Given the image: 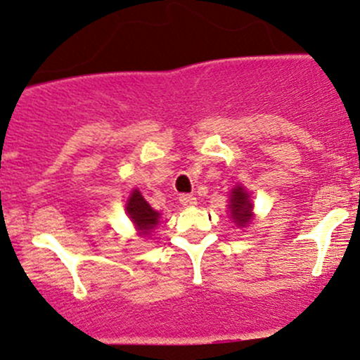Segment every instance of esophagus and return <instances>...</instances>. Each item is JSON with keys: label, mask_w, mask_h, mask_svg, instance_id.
Wrapping results in <instances>:
<instances>
[{"label": "esophagus", "mask_w": 360, "mask_h": 360, "mask_svg": "<svg viewBox=\"0 0 360 360\" xmlns=\"http://www.w3.org/2000/svg\"><path fill=\"white\" fill-rule=\"evenodd\" d=\"M179 202L183 207H195L196 205V198L193 195H181Z\"/></svg>", "instance_id": "34e87169"}]
</instances>
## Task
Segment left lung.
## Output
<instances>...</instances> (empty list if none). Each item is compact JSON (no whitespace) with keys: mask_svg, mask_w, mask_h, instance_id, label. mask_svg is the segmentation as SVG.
<instances>
[{"mask_svg":"<svg viewBox=\"0 0 360 360\" xmlns=\"http://www.w3.org/2000/svg\"><path fill=\"white\" fill-rule=\"evenodd\" d=\"M229 203L231 215H233L234 222H236L238 226L248 224L250 219H252V203H250L248 200V193L241 186H236L233 193H231Z\"/></svg>","mask_w":360,"mask_h":360,"instance_id":"obj_1","label":"left lung"}]
</instances>
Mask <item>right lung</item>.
Returning <instances> with one entry per match:
<instances>
[{
  "mask_svg": "<svg viewBox=\"0 0 360 360\" xmlns=\"http://www.w3.org/2000/svg\"><path fill=\"white\" fill-rule=\"evenodd\" d=\"M126 210L129 214L131 221L136 224V228L141 231L143 234H148L150 229L157 226L158 217H160V214L151 209L148 202L143 198V195L138 190L132 191V195L126 203Z\"/></svg>",
  "mask_w": 360,
  "mask_h": 360,
  "instance_id": "right-lung-1",
  "label": "right lung"
}]
</instances>
